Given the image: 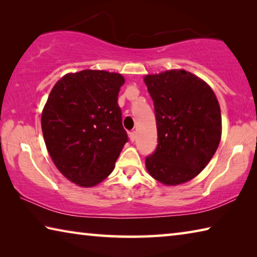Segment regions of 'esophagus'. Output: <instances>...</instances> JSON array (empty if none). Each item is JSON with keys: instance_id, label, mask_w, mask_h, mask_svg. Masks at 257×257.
I'll return each instance as SVG.
<instances>
[{"instance_id": "1", "label": "esophagus", "mask_w": 257, "mask_h": 257, "mask_svg": "<svg viewBox=\"0 0 257 257\" xmlns=\"http://www.w3.org/2000/svg\"><path fill=\"white\" fill-rule=\"evenodd\" d=\"M128 137H130V140H131V142H134V141H136V139H137V133L136 132H130Z\"/></svg>"}]
</instances>
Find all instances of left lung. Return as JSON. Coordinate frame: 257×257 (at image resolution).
<instances>
[{
  "label": "left lung",
  "mask_w": 257,
  "mask_h": 257,
  "mask_svg": "<svg viewBox=\"0 0 257 257\" xmlns=\"http://www.w3.org/2000/svg\"><path fill=\"white\" fill-rule=\"evenodd\" d=\"M155 103L158 147L147 157L152 178L167 186L196 177L221 140V111L212 88L185 70H168L143 78Z\"/></svg>",
  "instance_id": "obj_1"
}]
</instances>
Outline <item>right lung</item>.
<instances>
[{
	"mask_svg": "<svg viewBox=\"0 0 257 257\" xmlns=\"http://www.w3.org/2000/svg\"><path fill=\"white\" fill-rule=\"evenodd\" d=\"M120 73L82 70L57 81L42 111V130L54 165L70 182L92 187L115 168L127 136L117 103Z\"/></svg>",
	"mask_w": 257,
	"mask_h": 257,
	"instance_id": "add662e5",
	"label": "right lung"
}]
</instances>
